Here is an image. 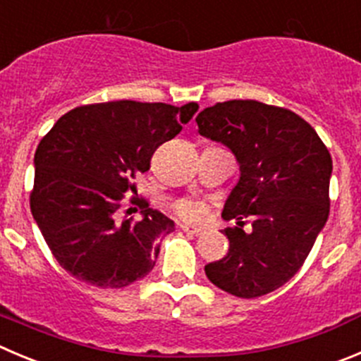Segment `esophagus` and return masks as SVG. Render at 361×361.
<instances>
[{
    "instance_id": "1",
    "label": "esophagus",
    "mask_w": 361,
    "mask_h": 361,
    "mask_svg": "<svg viewBox=\"0 0 361 361\" xmlns=\"http://www.w3.org/2000/svg\"><path fill=\"white\" fill-rule=\"evenodd\" d=\"M181 230L185 231V233L188 235H194V237H200V235H203V230L201 228H194V226H188V224H181Z\"/></svg>"
}]
</instances>
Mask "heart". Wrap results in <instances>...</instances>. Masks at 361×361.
I'll return each instance as SVG.
<instances>
[{
	"instance_id": "obj_1",
	"label": "heart",
	"mask_w": 361,
	"mask_h": 361,
	"mask_svg": "<svg viewBox=\"0 0 361 361\" xmlns=\"http://www.w3.org/2000/svg\"><path fill=\"white\" fill-rule=\"evenodd\" d=\"M178 214L185 219V221H190V222H197L203 219L204 215V204L197 200H183L178 203L176 207Z\"/></svg>"
}]
</instances>
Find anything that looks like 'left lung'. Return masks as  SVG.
<instances>
[{
    "label": "left lung",
    "instance_id": "obj_1",
    "mask_svg": "<svg viewBox=\"0 0 361 361\" xmlns=\"http://www.w3.org/2000/svg\"><path fill=\"white\" fill-rule=\"evenodd\" d=\"M200 135L235 154L240 178L222 217L238 226L222 233L228 255L204 267L215 287L244 299L260 298L288 281L305 264L329 215L328 147L305 119L287 109L233 99L196 117ZM242 216L253 230H241Z\"/></svg>",
    "mask_w": 361,
    "mask_h": 361
}]
</instances>
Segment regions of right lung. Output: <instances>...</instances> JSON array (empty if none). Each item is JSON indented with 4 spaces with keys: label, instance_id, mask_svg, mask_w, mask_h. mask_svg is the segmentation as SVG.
<instances>
[{
    "label": "right lung",
    "instance_id": "right-lung-1",
    "mask_svg": "<svg viewBox=\"0 0 361 361\" xmlns=\"http://www.w3.org/2000/svg\"><path fill=\"white\" fill-rule=\"evenodd\" d=\"M197 110V103L128 99L85 104L60 117L40 140L30 208L71 276L123 288L154 267L160 238L174 231V221L144 200L139 221L121 217V201L135 190L131 178L149 169L157 147L174 139Z\"/></svg>",
    "mask_w": 361,
    "mask_h": 361
}]
</instances>
